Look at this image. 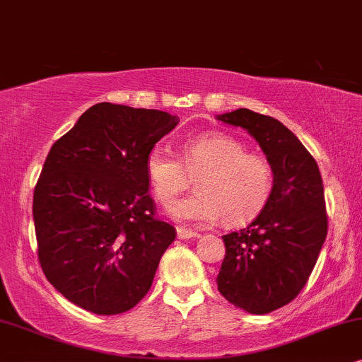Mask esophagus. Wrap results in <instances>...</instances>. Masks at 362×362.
Here are the masks:
<instances>
[{
    "label": "esophagus",
    "instance_id": "1",
    "mask_svg": "<svg viewBox=\"0 0 362 362\" xmlns=\"http://www.w3.org/2000/svg\"><path fill=\"white\" fill-rule=\"evenodd\" d=\"M200 235L197 231L187 230V228H177V238L178 240H192V238H199Z\"/></svg>",
    "mask_w": 362,
    "mask_h": 362
}]
</instances>
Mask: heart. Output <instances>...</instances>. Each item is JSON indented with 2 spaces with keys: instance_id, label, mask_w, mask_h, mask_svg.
<instances>
[{
  "instance_id": "1",
  "label": "heart",
  "mask_w": 362,
  "mask_h": 362,
  "mask_svg": "<svg viewBox=\"0 0 362 362\" xmlns=\"http://www.w3.org/2000/svg\"><path fill=\"white\" fill-rule=\"evenodd\" d=\"M148 185L162 205H170L195 177V194L178 200L168 214L182 223L211 225L253 218L273 190V168L267 158L248 153L228 134H206L182 146V160L162 146L146 157Z\"/></svg>"
}]
</instances>
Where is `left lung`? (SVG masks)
Segmentation results:
<instances>
[{"mask_svg": "<svg viewBox=\"0 0 362 362\" xmlns=\"http://www.w3.org/2000/svg\"><path fill=\"white\" fill-rule=\"evenodd\" d=\"M252 136L273 168V190L248 226L225 235L216 276L226 301L267 315L295 300L315 268L327 233L320 168L290 129L250 109L215 115Z\"/></svg>", "mask_w": 362, "mask_h": 362, "instance_id": "1", "label": "left lung"}]
</instances>
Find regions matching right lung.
I'll return each instance as SVG.
<instances>
[{"label": "right lung", "instance_id": "right-lung-1", "mask_svg": "<svg viewBox=\"0 0 362 362\" xmlns=\"http://www.w3.org/2000/svg\"><path fill=\"white\" fill-rule=\"evenodd\" d=\"M178 122L99 103L51 147L33 197L37 257L76 306L120 315L151 290L175 228L153 216L146 157Z\"/></svg>", "mask_w": 362, "mask_h": 362}]
</instances>
